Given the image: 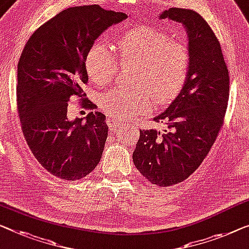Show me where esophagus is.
<instances>
[{
	"instance_id": "esophagus-1",
	"label": "esophagus",
	"mask_w": 249,
	"mask_h": 249,
	"mask_svg": "<svg viewBox=\"0 0 249 249\" xmlns=\"http://www.w3.org/2000/svg\"><path fill=\"white\" fill-rule=\"evenodd\" d=\"M106 122H107V125H108V127L110 128V129H116L117 127H120V128H124L125 127V124H123V123H121L120 121L117 120V118H115V117H108L106 120Z\"/></svg>"
}]
</instances>
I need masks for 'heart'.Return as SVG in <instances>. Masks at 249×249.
<instances>
[{"instance_id": "1", "label": "heart", "mask_w": 249, "mask_h": 249, "mask_svg": "<svg viewBox=\"0 0 249 249\" xmlns=\"http://www.w3.org/2000/svg\"><path fill=\"white\" fill-rule=\"evenodd\" d=\"M117 55L123 66H136L134 86L139 89L116 88L99 95L98 105L104 112L118 118H131L147 112L152 96L157 103L168 104L177 97L188 79L191 54L188 44L172 40L163 30L150 25L124 32L117 40ZM85 68L90 79L104 84L120 70L112 48L97 40L89 47Z\"/></svg>"}]
</instances>
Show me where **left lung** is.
<instances>
[{"mask_svg": "<svg viewBox=\"0 0 249 249\" xmlns=\"http://www.w3.org/2000/svg\"><path fill=\"white\" fill-rule=\"evenodd\" d=\"M160 18L187 30L190 71L179 95L153 118L168 128L140 129L133 161L152 184L169 187L188 179L213 145L228 105L229 72L220 43L200 14L171 7Z\"/></svg>", "mask_w": 249, "mask_h": 249, "instance_id": "1", "label": "left lung"}]
</instances>
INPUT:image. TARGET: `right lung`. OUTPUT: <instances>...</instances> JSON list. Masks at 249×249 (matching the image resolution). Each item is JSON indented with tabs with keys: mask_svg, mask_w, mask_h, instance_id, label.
<instances>
[{
	"mask_svg": "<svg viewBox=\"0 0 249 249\" xmlns=\"http://www.w3.org/2000/svg\"><path fill=\"white\" fill-rule=\"evenodd\" d=\"M125 13L99 5L69 7L30 36L18 64V110L30 150L48 172L75 181L101 161L108 127L103 113L69 121L68 103L83 98L88 75L85 58L105 30L121 23ZM85 108H95L88 98Z\"/></svg>",
	"mask_w": 249,
	"mask_h": 249,
	"instance_id": "1",
	"label": "right lung"
}]
</instances>
